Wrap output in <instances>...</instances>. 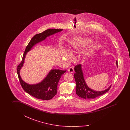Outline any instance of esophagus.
Returning a JSON list of instances; mask_svg holds the SVG:
<instances>
[{
  "label": "esophagus",
  "mask_w": 130,
  "mask_h": 130,
  "mask_svg": "<svg viewBox=\"0 0 130 130\" xmlns=\"http://www.w3.org/2000/svg\"><path fill=\"white\" fill-rule=\"evenodd\" d=\"M68 70V72L71 73H72L74 72V69L72 67H70Z\"/></svg>",
  "instance_id": "1"
}]
</instances>
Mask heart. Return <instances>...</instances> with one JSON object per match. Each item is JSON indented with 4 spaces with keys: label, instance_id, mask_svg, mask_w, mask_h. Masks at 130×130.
<instances>
[{
    "label": "heart",
    "instance_id": "1",
    "mask_svg": "<svg viewBox=\"0 0 130 130\" xmlns=\"http://www.w3.org/2000/svg\"><path fill=\"white\" fill-rule=\"evenodd\" d=\"M91 42L90 39H78L76 41L74 42L72 44L71 47V53H77L81 49H83L87 47L89 43ZM91 52V51L88 50L86 52V54L88 55ZM63 56L67 60H69L70 58V54L68 52L64 51L63 53Z\"/></svg>",
    "mask_w": 130,
    "mask_h": 130
}]
</instances>
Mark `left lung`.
Segmentation results:
<instances>
[{
  "label": "left lung",
  "mask_w": 130,
  "mask_h": 130,
  "mask_svg": "<svg viewBox=\"0 0 130 130\" xmlns=\"http://www.w3.org/2000/svg\"><path fill=\"white\" fill-rule=\"evenodd\" d=\"M118 66V61H116ZM74 77L76 81V92L78 96L85 99H92L105 94L110 90L111 86L104 91H95L89 88L84 78L83 72L81 69V64H78L75 66Z\"/></svg>",
  "instance_id": "1"
}]
</instances>
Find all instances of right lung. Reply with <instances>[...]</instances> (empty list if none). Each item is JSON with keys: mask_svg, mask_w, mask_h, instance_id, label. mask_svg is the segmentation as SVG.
Here are the masks:
<instances>
[{"mask_svg": "<svg viewBox=\"0 0 130 130\" xmlns=\"http://www.w3.org/2000/svg\"><path fill=\"white\" fill-rule=\"evenodd\" d=\"M62 30V29H49L42 33L37 34L33 36L26 47L22 61L17 66V74L22 88L25 92L37 99L46 100L53 99L57 94L59 80L62 75L66 72V70H51L46 77L41 82L36 85H30L25 83L21 79L20 74V70L23 66L26 54L35 44L44 40L47 37Z\"/></svg>", "mask_w": 130, "mask_h": 130, "instance_id": "1", "label": "right lung"}]
</instances>
